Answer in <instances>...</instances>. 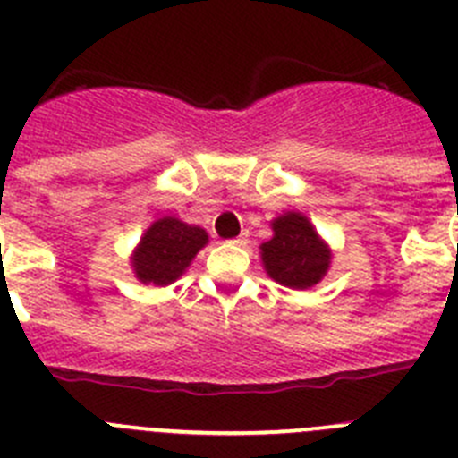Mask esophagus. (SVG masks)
I'll list each match as a JSON object with an SVG mask.
<instances>
[{"instance_id":"esophagus-1","label":"esophagus","mask_w":458,"mask_h":458,"mask_svg":"<svg viewBox=\"0 0 458 458\" xmlns=\"http://www.w3.org/2000/svg\"><path fill=\"white\" fill-rule=\"evenodd\" d=\"M232 245H245V242H248V233H241V236H236V238H232Z\"/></svg>"}]
</instances>
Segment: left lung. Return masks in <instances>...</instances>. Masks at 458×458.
Wrapping results in <instances>:
<instances>
[{"label": "left lung", "instance_id": "obj_1", "mask_svg": "<svg viewBox=\"0 0 458 458\" xmlns=\"http://www.w3.org/2000/svg\"><path fill=\"white\" fill-rule=\"evenodd\" d=\"M330 248L302 213H284L273 220V238L261 245V261L275 282L289 289L318 284L330 268Z\"/></svg>", "mask_w": 458, "mask_h": 458}]
</instances>
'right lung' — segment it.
Listing matches in <instances>:
<instances>
[{
  "instance_id": "1",
  "label": "right lung",
  "mask_w": 458,
  "mask_h": 458,
  "mask_svg": "<svg viewBox=\"0 0 458 458\" xmlns=\"http://www.w3.org/2000/svg\"><path fill=\"white\" fill-rule=\"evenodd\" d=\"M208 233L176 217H160L147 229L132 254V270L141 284L167 286L185 273Z\"/></svg>"
}]
</instances>
